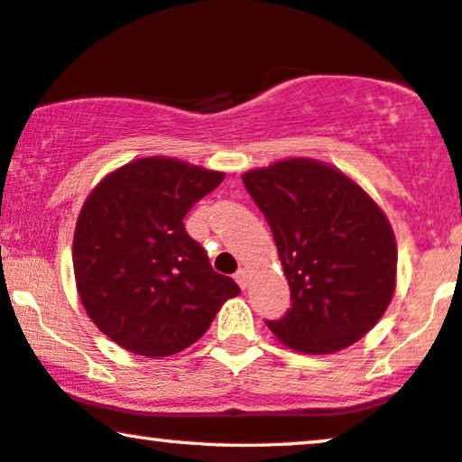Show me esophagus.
<instances>
[{
	"label": "esophagus",
	"mask_w": 462,
	"mask_h": 462,
	"mask_svg": "<svg viewBox=\"0 0 462 462\" xmlns=\"http://www.w3.org/2000/svg\"><path fill=\"white\" fill-rule=\"evenodd\" d=\"M235 279H236L238 285H241V289H247L249 287V270L247 268H241L235 274Z\"/></svg>",
	"instance_id": "1"
}]
</instances>
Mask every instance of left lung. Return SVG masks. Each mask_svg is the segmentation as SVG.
Listing matches in <instances>:
<instances>
[{"label": "left lung", "mask_w": 462, "mask_h": 462, "mask_svg": "<svg viewBox=\"0 0 462 462\" xmlns=\"http://www.w3.org/2000/svg\"><path fill=\"white\" fill-rule=\"evenodd\" d=\"M243 183L266 215L291 289V309L266 321L270 331L304 355L361 340L397 282V243L383 208L340 169L312 158L247 171Z\"/></svg>", "instance_id": "left-lung-1"}]
</instances>
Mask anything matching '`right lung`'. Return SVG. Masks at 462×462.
Here are the masks:
<instances>
[{"instance_id":"right-lung-1","label":"right lung","mask_w":462,"mask_h":462,"mask_svg":"<svg viewBox=\"0 0 462 462\" xmlns=\"http://www.w3.org/2000/svg\"><path fill=\"white\" fill-rule=\"evenodd\" d=\"M224 177L147 156L103 177L84 200L73 232L76 287L86 315L118 346L152 359L180 353L241 293L183 226Z\"/></svg>"}]
</instances>
